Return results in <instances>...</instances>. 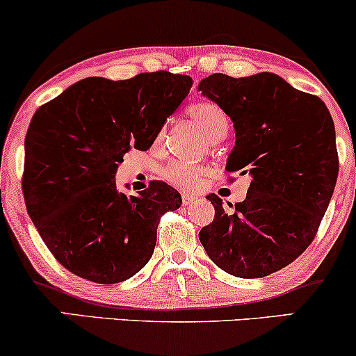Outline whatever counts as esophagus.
Here are the masks:
<instances>
[{
  "instance_id": "34e87169",
  "label": "esophagus",
  "mask_w": 356,
  "mask_h": 356,
  "mask_svg": "<svg viewBox=\"0 0 356 356\" xmlns=\"http://www.w3.org/2000/svg\"><path fill=\"white\" fill-rule=\"evenodd\" d=\"M197 201V195L194 194H187V192H182V204L184 206H191L192 202Z\"/></svg>"
}]
</instances>
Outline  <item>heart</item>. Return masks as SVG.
Here are the masks:
<instances>
[{"label": "heart", "mask_w": 356, "mask_h": 356, "mask_svg": "<svg viewBox=\"0 0 356 356\" xmlns=\"http://www.w3.org/2000/svg\"><path fill=\"white\" fill-rule=\"evenodd\" d=\"M187 115L192 120V124L199 129L204 138L209 142H218L227 134L229 130V120L224 115V112L218 105L211 102H195L187 108ZM164 142V132L157 136L155 144L161 145ZM209 174V169L204 165H192L186 162L170 161L161 169V177L170 186L179 187V189H194L206 175Z\"/></svg>", "instance_id": "obj_1"}]
</instances>
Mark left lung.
<instances>
[{"label":"left lung","instance_id":"8db88e82","mask_svg":"<svg viewBox=\"0 0 356 356\" xmlns=\"http://www.w3.org/2000/svg\"><path fill=\"white\" fill-rule=\"evenodd\" d=\"M199 90L234 122L226 169L251 175L246 199L229 211L218 195H207L214 220L199 239L222 271L268 276L303 254L332 201L340 167L333 118L320 97L275 73H214Z\"/></svg>","mask_w":356,"mask_h":356}]
</instances>
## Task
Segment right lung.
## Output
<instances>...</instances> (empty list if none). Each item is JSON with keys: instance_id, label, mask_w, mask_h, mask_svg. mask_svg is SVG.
<instances>
[{"instance_id": "obj_1", "label": "right lung", "mask_w": 356, "mask_h": 356, "mask_svg": "<svg viewBox=\"0 0 356 356\" xmlns=\"http://www.w3.org/2000/svg\"><path fill=\"white\" fill-rule=\"evenodd\" d=\"M192 87L187 75L90 76L35 112L24 138L23 195L43 243L63 268L99 284L129 280L149 263L157 226L181 194L152 181L117 191L130 149L147 150Z\"/></svg>"}]
</instances>
